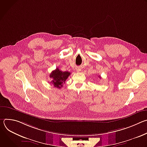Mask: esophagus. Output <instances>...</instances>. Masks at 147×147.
<instances>
[{
    "instance_id": "esophagus-1",
    "label": "esophagus",
    "mask_w": 147,
    "mask_h": 147,
    "mask_svg": "<svg viewBox=\"0 0 147 147\" xmlns=\"http://www.w3.org/2000/svg\"><path fill=\"white\" fill-rule=\"evenodd\" d=\"M76 69V71H78V72L81 71V69H80V67H77Z\"/></svg>"
}]
</instances>
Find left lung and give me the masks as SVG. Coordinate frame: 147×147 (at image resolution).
I'll use <instances>...</instances> for the list:
<instances>
[{"mask_svg":"<svg viewBox=\"0 0 147 147\" xmlns=\"http://www.w3.org/2000/svg\"><path fill=\"white\" fill-rule=\"evenodd\" d=\"M99 78H100V76H99Z\"/></svg>","mask_w":147,"mask_h":147,"instance_id":"1","label":"left lung"}]
</instances>
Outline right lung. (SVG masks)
I'll list each match as a JSON object with an SVG mask.
<instances>
[{
  "mask_svg": "<svg viewBox=\"0 0 147 147\" xmlns=\"http://www.w3.org/2000/svg\"><path fill=\"white\" fill-rule=\"evenodd\" d=\"M70 75V73L69 71H62L60 70L57 67L50 74L49 77L52 78L53 80L51 82L53 84L55 87L60 88L62 87L63 83L65 82L67 78Z\"/></svg>",
  "mask_w": 147,
  "mask_h": 147,
  "instance_id": "right-lung-1",
  "label": "right lung"
}]
</instances>
